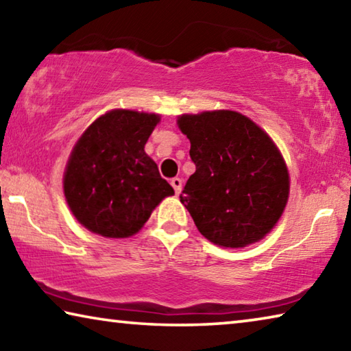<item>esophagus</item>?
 <instances>
[{"label":"esophagus","mask_w":351,"mask_h":351,"mask_svg":"<svg viewBox=\"0 0 351 351\" xmlns=\"http://www.w3.org/2000/svg\"><path fill=\"white\" fill-rule=\"evenodd\" d=\"M170 184H171V187L175 189V193H180L181 192V189H182V180H181V178H173V180L170 181Z\"/></svg>","instance_id":"34e87169"}]
</instances>
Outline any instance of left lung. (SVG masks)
Listing matches in <instances>:
<instances>
[{
    "instance_id": "obj_1",
    "label": "left lung",
    "mask_w": 351,
    "mask_h": 351,
    "mask_svg": "<svg viewBox=\"0 0 351 351\" xmlns=\"http://www.w3.org/2000/svg\"><path fill=\"white\" fill-rule=\"evenodd\" d=\"M178 127L197 167L180 199L201 235L223 247H245L271 232L287 206L289 175L269 136L229 110L182 114Z\"/></svg>"
}]
</instances>
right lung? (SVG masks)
I'll use <instances>...</instances> for the list:
<instances>
[{"instance_id": "obj_1", "label": "right lung", "mask_w": 351, "mask_h": 351, "mask_svg": "<svg viewBox=\"0 0 351 351\" xmlns=\"http://www.w3.org/2000/svg\"><path fill=\"white\" fill-rule=\"evenodd\" d=\"M158 114L112 110L96 119L71 153L63 190L71 212L106 239L132 237L173 195L144 147Z\"/></svg>"}]
</instances>
